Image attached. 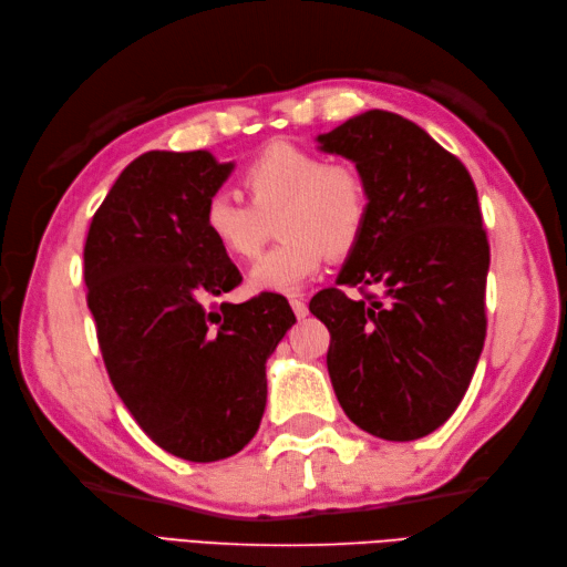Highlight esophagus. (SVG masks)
Listing matches in <instances>:
<instances>
[{
	"label": "esophagus",
	"instance_id": "1",
	"mask_svg": "<svg viewBox=\"0 0 567 567\" xmlns=\"http://www.w3.org/2000/svg\"><path fill=\"white\" fill-rule=\"evenodd\" d=\"M290 307H293V312H296L298 319H305L307 315H310V310H307L305 300H300V298H290Z\"/></svg>",
	"mask_w": 567,
	"mask_h": 567
}]
</instances>
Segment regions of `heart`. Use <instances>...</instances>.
I'll return each instance as SVG.
<instances>
[{"mask_svg":"<svg viewBox=\"0 0 567 567\" xmlns=\"http://www.w3.org/2000/svg\"><path fill=\"white\" fill-rule=\"evenodd\" d=\"M248 203L213 194L203 208V227L234 260L260 252L269 221L281 244L248 274L255 293H298L317 277L323 255H348L362 238L369 217L367 186L354 169L329 165L315 151L274 142L241 169Z\"/></svg>","mask_w":567,"mask_h":567,"instance_id":"heart-1","label":"heart"}]
</instances>
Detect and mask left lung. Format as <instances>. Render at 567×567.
I'll list each match as a JSON object with an SVG mask.
<instances>
[{"instance_id":"left-lung-1","label":"left lung","mask_w":567,"mask_h":567,"mask_svg":"<svg viewBox=\"0 0 567 567\" xmlns=\"http://www.w3.org/2000/svg\"><path fill=\"white\" fill-rule=\"evenodd\" d=\"M317 142L354 163L369 196L336 284L385 288V300L326 288L310 302L331 333L336 398L375 437H425L454 414L485 346L489 244L475 184L431 134L390 111L359 113Z\"/></svg>"}]
</instances>
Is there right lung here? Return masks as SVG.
<instances>
[{
	"label": "right lung",
	"instance_id": "obj_1",
	"mask_svg": "<svg viewBox=\"0 0 567 567\" xmlns=\"http://www.w3.org/2000/svg\"><path fill=\"white\" fill-rule=\"evenodd\" d=\"M210 151H148L92 217L84 284L120 400L161 450L210 463L241 452L267 404V359L296 323L284 296L208 302L241 274L203 227L231 175Z\"/></svg>",
	"mask_w": 567,
	"mask_h": 567
}]
</instances>
